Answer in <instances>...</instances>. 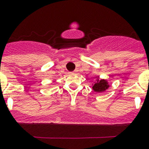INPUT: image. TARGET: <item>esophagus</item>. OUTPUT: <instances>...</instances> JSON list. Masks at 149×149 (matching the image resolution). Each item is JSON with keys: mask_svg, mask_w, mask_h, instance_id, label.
I'll list each match as a JSON object with an SVG mask.
<instances>
[{"mask_svg": "<svg viewBox=\"0 0 149 149\" xmlns=\"http://www.w3.org/2000/svg\"><path fill=\"white\" fill-rule=\"evenodd\" d=\"M76 72H77V71H74V72H72V73H75Z\"/></svg>", "mask_w": 149, "mask_h": 149, "instance_id": "esophagus-1", "label": "esophagus"}]
</instances>
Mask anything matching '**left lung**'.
Returning a JSON list of instances; mask_svg holds the SVG:
<instances>
[{"mask_svg":"<svg viewBox=\"0 0 149 149\" xmlns=\"http://www.w3.org/2000/svg\"><path fill=\"white\" fill-rule=\"evenodd\" d=\"M108 87H109V85H108L107 81L104 80V79H101V80H99L98 78L97 82H95L94 86H92V88H93L95 92H101L105 91L107 88H108Z\"/></svg>","mask_w":149,"mask_h":149,"instance_id":"obj_1","label":"left lung"}]
</instances>
